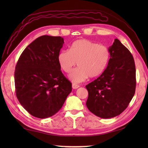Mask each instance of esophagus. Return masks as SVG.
<instances>
[{"label":"esophagus","instance_id":"34e87169","mask_svg":"<svg viewBox=\"0 0 148 148\" xmlns=\"http://www.w3.org/2000/svg\"><path fill=\"white\" fill-rule=\"evenodd\" d=\"M72 88H73V89H77V88H78L79 87V86L78 85V84H75V83H73V84H72Z\"/></svg>","mask_w":148,"mask_h":148}]
</instances>
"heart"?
I'll return each instance as SVG.
<instances>
[{"label": "heart", "instance_id": "heart-1", "mask_svg": "<svg viewBox=\"0 0 148 148\" xmlns=\"http://www.w3.org/2000/svg\"><path fill=\"white\" fill-rule=\"evenodd\" d=\"M111 53L108 47L91 41L80 39L73 42L70 51L62 50L58 55L61 69L69 73L76 64L77 68L71 72L70 79L80 83L90 77L100 76L105 71L110 60Z\"/></svg>", "mask_w": 148, "mask_h": 148}]
</instances>
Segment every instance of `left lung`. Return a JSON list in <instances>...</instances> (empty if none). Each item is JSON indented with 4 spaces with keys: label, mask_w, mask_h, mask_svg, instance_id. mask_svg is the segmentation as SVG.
Returning a JSON list of instances; mask_svg holds the SVG:
<instances>
[{
    "label": "left lung",
    "mask_w": 148,
    "mask_h": 148,
    "mask_svg": "<svg viewBox=\"0 0 148 148\" xmlns=\"http://www.w3.org/2000/svg\"><path fill=\"white\" fill-rule=\"evenodd\" d=\"M111 58L103 73L86 86V106L102 118L119 115L128 107L136 92V71L132 55L115 39L109 47Z\"/></svg>",
    "instance_id": "obj_1"
}]
</instances>
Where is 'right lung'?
<instances>
[{"label": "right lung", "mask_w": 148, "mask_h": 148, "mask_svg": "<svg viewBox=\"0 0 148 148\" xmlns=\"http://www.w3.org/2000/svg\"><path fill=\"white\" fill-rule=\"evenodd\" d=\"M64 43L60 36H40L24 49L16 65V95L34 117L55 114L72 91V83L62 74L58 62Z\"/></svg>", "instance_id": "right-lung-1"}]
</instances>
